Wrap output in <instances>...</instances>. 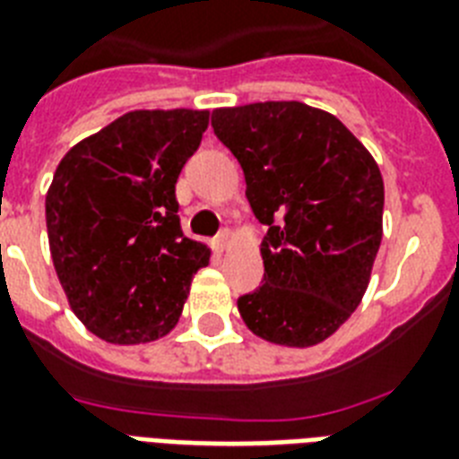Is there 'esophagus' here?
<instances>
[{
	"label": "esophagus",
	"instance_id": "obj_1",
	"mask_svg": "<svg viewBox=\"0 0 459 459\" xmlns=\"http://www.w3.org/2000/svg\"><path fill=\"white\" fill-rule=\"evenodd\" d=\"M230 238H233V236H230V230H229V229H223L221 233H219V236L214 238V247H216V250H219V252L229 250Z\"/></svg>",
	"mask_w": 459,
	"mask_h": 459
}]
</instances>
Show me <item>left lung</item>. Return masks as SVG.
<instances>
[{
  "instance_id": "obj_1",
  "label": "left lung",
  "mask_w": 459,
  "mask_h": 459,
  "mask_svg": "<svg viewBox=\"0 0 459 459\" xmlns=\"http://www.w3.org/2000/svg\"><path fill=\"white\" fill-rule=\"evenodd\" d=\"M245 173L264 281L238 298L252 333L286 348L326 341L369 286L384 236V178L369 150L328 111L255 102L212 111Z\"/></svg>"
}]
</instances>
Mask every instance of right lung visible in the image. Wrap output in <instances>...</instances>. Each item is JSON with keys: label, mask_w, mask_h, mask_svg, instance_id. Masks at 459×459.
<instances>
[{"label": "right lung", "mask_w": 459, "mask_h": 459, "mask_svg": "<svg viewBox=\"0 0 459 459\" xmlns=\"http://www.w3.org/2000/svg\"><path fill=\"white\" fill-rule=\"evenodd\" d=\"M207 126V109L128 111L56 166L49 252L68 305L97 338L138 345L178 324L209 247L180 230L176 180Z\"/></svg>", "instance_id": "obj_1"}]
</instances>
